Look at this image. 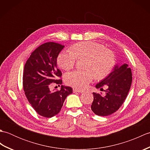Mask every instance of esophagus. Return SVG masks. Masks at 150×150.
Here are the masks:
<instances>
[{
    "label": "esophagus",
    "mask_w": 150,
    "mask_h": 150,
    "mask_svg": "<svg viewBox=\"0 0 150 150\" xmlns=\"http://www.w3.org/2000/svg\"><path fill=\"white\" fill-rule=\"evenodd\" d=\"M73 91L74 92V93H82V92H84L83 90H79V89H76V88H73Z\"/></svg>",
    "instance_id": "1"
}]
</instances>
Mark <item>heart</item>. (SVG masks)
<instances>
[{"label":"heart","mask_w":150,"mask_h":150,"mask_svg":"<svg viewBox=\"0 0 150 150\" xmlns=\"http://www.w3.org/2000/svg\"><path fill=\"white\" fill-rule=\"evenodd\" d=\"M77 59H86V70H75L66 73V83L79 89H84L91 82L94 76L97 79H103L112 71L115 64L113 52L103 44L96 42H81L75 44L72 51L65 50L57 57L60 68L69 70L73 68Z\"/></svg>","instance_id":"1"}]
</instances>
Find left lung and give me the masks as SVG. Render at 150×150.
<instances>
[{"label":"left lung","instance_id":"obj_1","mask_svg":"<svg viewBox=\"0 0 150 150\" xmlns=\"http://www.w3.org/2000/svg\"><path fill=\"white\" fill-rule=\"evenodd\" d=\"M132 82V69L127 64L115 66L113 71L96 85L97 88L105 91L93 93V101L91 108L98 116H108L115 112L121 107L129 91ZM103 87L107 89L104 91Z\"/></svg>","mask_w":150,"mask_h":150}]
</instances>
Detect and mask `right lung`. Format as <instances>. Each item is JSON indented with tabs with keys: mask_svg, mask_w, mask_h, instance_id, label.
Here are the masks:
<instances>
[{
	"mask_svg": "<svg viewBox=\"0 0 150 150\" xmlns=\"http://www.w3.org/2000/svg\"><path fill=\"white\" fill-rule=\"evenodd\" d=\"M64 47L53 42L41 44L24 65L22 83L25 95L35 111L44 117L58 114L66 97L73 92L71 87L63 86L60 90H50L53 83L62 84V72L57 68V58Z\"/></svg>",
	"mask_w": 150,
	"mask_h": 150,
	"instance_id": "add662e5",
	"label": "right lung"
}]
</instances>
